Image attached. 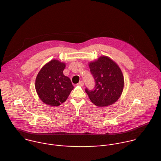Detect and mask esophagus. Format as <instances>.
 I'll return each instance as SVG.
<instances>
[{
	"label": "esophagus",
	"mask_w": 161,
	"mask_h": 161,
	"mask_svg": "<svg viewBox=\"0 0 161 161\" xmlns=\"http://www.w3.org/2000/svg\"><path fill=\"white\" fill-rule=\"evenodd\" d=\"M77 86H80V87L84 86V82H83V81H80V82L77 84Z\"/></svg>",
	"instance_id": "1"
}]
</instances>
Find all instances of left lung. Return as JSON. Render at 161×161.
I'll use <instances>...</instances> for the list:
<instances>
[{
  "mask_svg": "<svg viewBox=\"0 0 161 161\" xmlns=\"http://www.w3.org/2000/svg\"><path fill=\"white\" fill-rule=\"evenodd\" d=\"M91 73L96 82L92 90L85 89L90 100L99 107L110 106L120 97L124 79L119 67L106 56H101L89 64Z\"/></svg>",
  "mask_w": 161,
  "mask_h": 161,
  "instance_id": "8db88e82",
  "label": "left lung"
}]
</instances>
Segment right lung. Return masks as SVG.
<instances>
[{"label": "right lung", "mask_w": 161, "mask_h": 161, "mask_svg": "<svg viewBox=\"0 0 161 161\" xmlns=\"http://www.w3.org/2000/svg\"><path fill=\"white\" fill-rule=\"evenodd\" d=\"M65 64L52 60L41 69L36 79V90L45 104L58 106L66 101L74 89L70 79L65 76L63 70Z\"/></svg>", "instance_id": "obj_1"}]
</instances>
